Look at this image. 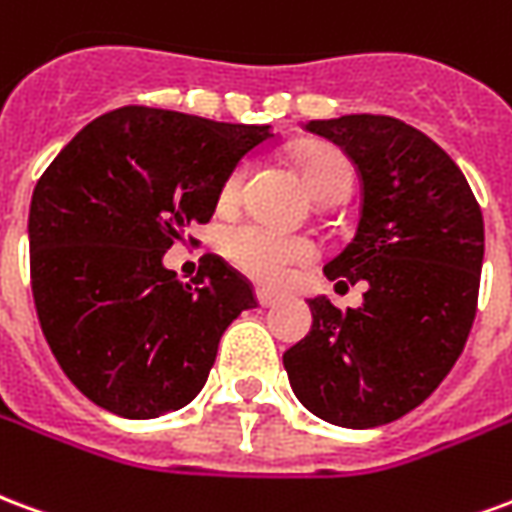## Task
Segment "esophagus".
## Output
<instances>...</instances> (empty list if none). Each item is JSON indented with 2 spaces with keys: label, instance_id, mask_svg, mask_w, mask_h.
<instances>
[{
  "label": "esophagus",
  "instance_id": "34e87169",
  "mask_svg": "<svg viewBox=\"0 0 512 512\" xmlns=\"http://www.w3.org/2000/svg\"><path fill=\"white\" fill-rule=\"evenodd\" d=\"M256 302H259L261 308H272V305L278 302V297L272 292H267V289H259V292H256Z\"/></svg>",
  "mask_w": 512,
  "mask_h": 512
}]
</instances>
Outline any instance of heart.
I'll use <instances>...</instances> for the list:
<instances>
[{
  "mask_svg": "<svg viewBox=\"0 0 512 512\" xmlns=\"http://www.w3.org/2000/svg\"><path fill=\"white\" fill-rule=\"evenodd\" d=\"M302 171L308 179V188L313 190V196L319 201L349 196L354 185V171L349 160L338 152H330V149L308 155L302 163ZM242 182H245V166H237L220 188V201L234 204L240 196ZM226 256L234 267H240L245 275H251L253 281L275 286V283L286 281L294 267L308 264L316 256V248L305 237H292V234H281V231L267 229V226L248 223V226L229 231Z\"/></svg>",
  "mask_w": 512,
  "mask_h": 512,
  "instance_id": "b5f03b06",
  "label": "heart"
}]
</instances>
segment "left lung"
<instances>
[{
  "mask_svg": "<svg viewBox=\"0 0 512 512\" xmlns=\"http://www.w3.org/2000/svg\"><path fill=\"white\" fill-rule=\"evenodd\" d=\"M305 130L357 166V234L324 275L365 281L368 292L346 311L327 297L308 300L311 333L283 354V368L308 412L376 428L423 404L464 352L486 248L483 212L453 158L401 119L349 114L311 119Z\"/></svg>",
  "mask_w": 512,
  "mask_h": 512,
  "instance_id": "left-lung-1",
  "label": "left lung"
}]
</instances>
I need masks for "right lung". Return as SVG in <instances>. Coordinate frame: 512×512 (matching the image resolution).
Wrapping results in <instances>:
<instances>
[{"mask_svg":"<svg viewBox=\"0 0 512 512\" xmlns=\"http://www.w3.org/2000/svg\"><path fill=\"white\" fill-rule=\"evenodd\" d=\"M270 125H231L125 106L78 130L37 179L29 272L37 319L67 379L128 420L190 404L220 335L256 308L220 256L177 281L163 253L207 223L220 188Z\"/></svg>","mask_w":512,"mask_h":512,"instance_id":"obj_1","label":"right lung"}]
</instances>
